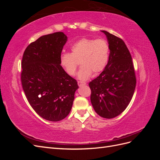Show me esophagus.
Here are the masks:
<instances>
[{
	"label": "esophagus",
	"mask_w": 160,
	"mask_h": 160,
	"mask_svg": "<svg viewBox=\"0 0 160 160\" xmlns=\"http://www.w3.org/2000/svg\"><path fill=\"white\" fill-rule=\"evenodd\" d=\"M85 85H86V83H85V82H83V81H78V85H79V87H81V86Z\"/></svg>",
	"instance_id": "34e87169"
}]
</instances>
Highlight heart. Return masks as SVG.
<instances>
[{"instance_id":"heart-1","label":"heart","mask_w":160,"mask_h":160,"mask_svg":"<svg viewBox=\"0 0 160 160\" xmlns=\"http://www.w3.org/2000/svg\"><path fill=\"white\" fill-rule=\"evenodd\" d=\"M109 42L105 38H81L71 46V53H61L60 65L67 74L73 76L80 61L82 67L77 77L81 80H87L92 72L98 73L105 68L109 61Z\"/></svg>"}]
</instances>
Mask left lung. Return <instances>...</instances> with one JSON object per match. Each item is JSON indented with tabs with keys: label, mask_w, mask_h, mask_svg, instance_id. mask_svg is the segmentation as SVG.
I'll use <instances>...</instances> for the list:
<instances>
[{
	"label": "left lung",
	"mask_w": 160,
	"mask_h": 160,
	"mask_svg": "<svg viewBox=\"0 0 160 160\" xmlns=\"http://www.w3.org/2000/svg\"><path fill=\"white\" fill-rule=\"evenodd\" d=\"M110 48L109 61L101 73L89 82L91 102L101 117L111 119L126 109L134 93L135 77L132 58L122 38L105 31Z\"/></svg>",
	"instance_id": "8db88e82"
}]
</instances>
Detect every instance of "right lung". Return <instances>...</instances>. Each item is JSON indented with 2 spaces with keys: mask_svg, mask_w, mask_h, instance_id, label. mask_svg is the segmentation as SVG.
<instances>
[{
  "mask_svg": "<svg viewBox=\"0 0 160 160\" xmlns=\"http://www.w3.org/2000/svg\"><path fill=\"white\" fill-rule=\"evenodd\" d=\"M67 40L62 32L42 36L28 45L21 62V83L28 103L38 115L51 122L69 115L79 88L60 65Z\"/></svg>",
  "mask_w": 160,
  "mask_h": 160,
  "instance_id": "right-lung-1",
  "label": "right lung"
}]
</instances>
